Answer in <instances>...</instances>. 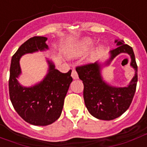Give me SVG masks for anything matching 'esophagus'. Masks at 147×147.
<instances>
[{
  "label": "esophagus",
  "mask_w": 147,
  "mask_h": 147,
  "mask_svg": "<svg viewBox=\"0 0 147 147\" xmlns=\"http://www.w3.org/2000/svg\"><path fill=\"white\" fill-rule=\"evenodd\" d=\"M71 77H72L74 79H77L78 78H79L78 73H77V71L75 70V69H73L72 71H71Z\"/></svg>",
  "instance_id": "1"
}]
</instances>
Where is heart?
<instances>
[{
  "mask_svg": "<svg viewBox=\"0 0 147 147\" xmlns=\"http://www.w3.org/2000/svg\"><path fill=\"white\" fill-rule=\"evenodd\" d=\"M93 45V40L90 38H85L79 42L77 46L75 47L71 54L72 55H79L84 52L87 51Z\"/></svg>",
  "mask_w": 147,
  "mask_h": 147,
  "instance_id": "obj_1",
  "label": "heart"
}]
</instances>
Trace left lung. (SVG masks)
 <instances>
[{"label":"left lung","instance_id":"1","mask_svg":"<svg viewBox=\"0 0 147 147\" xmlns=\"http://www.w3.org/2000/svg\"><path fill=\"white\" fill-rule=\"evenodd\" d=\"M118 47L111 51L107 64L121 53H128L131 57V65L136 73L127 87H112L103 81L100 73V66L97 62L77 66L76 69L83 82V97L86 107L93 117L100 120H113L128 110L136 90L138 81L137 64L133 50L122 40L115 41Z\"/></svg>","mask_w":147,"mask_h":147}]
</instances>
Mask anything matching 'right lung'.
<instances>
[{
  "label": "right lung",
  "mask_w": 147,
  "mask_h": 147,
  "mask_svg": "<svg viewBox=\"0 0 147 147\" xmlns=\"http://www.w3.org/2000/svg\"><path fill=\"white\" fill-rule=\"evenodd\" d=\"M47 37L33 36L22 44L11 58L8 81L10 100L19 116L33 125H51L61 116L70 83L71 70L62 73L51 61L46 78L33 87H22L17 81L21 73L19 59L27 53L47 49Z\"/></svg>",
  "instance_id": "1"
}]
</instances>
